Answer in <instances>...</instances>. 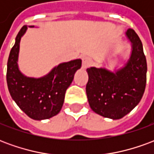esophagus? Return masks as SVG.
<instances>
[{"label":"esophagus","mask_w":154,"mask_h":154,"mask_svg":"<svg viewBox=\"0 0 154 154\" xmlns=\"http://www.w3.org/2000/svg\"><path fill=\"white\" fill-rule=\"evenodd\" d=\"M91 63H92V61H91V59L90 57H82V67H83V68H87V67H89Z\"/></svg>","instance_id":"esophagus-1"}]
</instances>
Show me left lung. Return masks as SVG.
Here are the masks:
<instances>
[{
	"mask_svg": "<svg viewBox=\"0 0 154 154\" xmlns=\"http://www.w3.org/2000/svg\"><path fill=\"white\" fill-rule=\"evenodd\" d=\"M126 36L132 53L125 67L111 72L106 68H87L86 91L91 110L106 118L119 119L139 103L147 80V62L140 38L133 29Z\"/></svg>",
	"mask_w": 154,
	"mask_h": 154,
	"instance_id": "1",
	"label": "left lung"
}]
</instances>
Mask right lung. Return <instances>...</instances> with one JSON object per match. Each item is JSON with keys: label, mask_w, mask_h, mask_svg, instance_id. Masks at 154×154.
Instances as JSON below:
<instances>
[{"label": "right lung", "mask_w": 154, "mask_h": 154, "mask_svg": "<svg viewBox=\"0 0 154 154\" xmlns=\"http://www.w3.org/2000/svg\"><path fill=\"white\" fill-rule=\"evenodd\" d=\"M26 29L27 26L25 25L19 31L9 55L7 86L12 99L29 117L36 120L49 119L62 109L65 92L73 80L75 72L82 66V60L76 59L59 64L40 78L23 75L19 70L17 62L20 38Z\"/></svg>", "instance_id": "right-lung-1"}]
</instances>
